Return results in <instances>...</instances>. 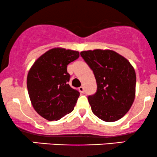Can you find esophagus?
Returning a JSON list of instances; mask_svg holds the SVG:
<instances>
[{"label": "esophagus", "instance_id": "esophagus-1", "mask_svg": "<svg viewBox=\"0 0 157 157\" xmlns=\"http://www.w3.org/2000/svg\"><path fill=\"white\" fill-rule=\"evenodd\" d=\"M79 91H80V93H84L85 92V89H84L83 86H80V87L79 88Z\"/></svg>", "mask_w": 157, "mask_h": 157}]
</instances>
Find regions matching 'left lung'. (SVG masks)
<instances>
[{
	"label": "left lung",
	"mask_w": 157,
	"mask_h": 157,
	"mask_svg": "<svg viewBox=\"0 0 157 157\" xmlns=\"http://www.w3.org/2000/svg\"><path fill=\"white\" fill-rule=\"evenodd\" d=\"M80 55L97 81V92L88 97L92 112L105 122L121 119L134 101L136 73L132 65L109 49L82 51Z\"/></svg>",
	"instance_id": "1"
}]
</instances>
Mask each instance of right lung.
I'll use <instances>...</instances> for the list:
<instances>
[{"label": "right lung", "instance_id": "obj_1", "mask_svg": "<svg viewBox=\"0 0 157 157\" xmlns=\"http://www.w3.org/2000/svg\"><path fill=\"white\" fill-rule=\"evenodd\" d=\"M77 51L53 48L36 60L27 75V89L34 109L42 117L58 120L74 110L80 92L71 88L67 66Z\"/></svg>", "mask_w": 157, "mask_h": 157}]
</instances>
